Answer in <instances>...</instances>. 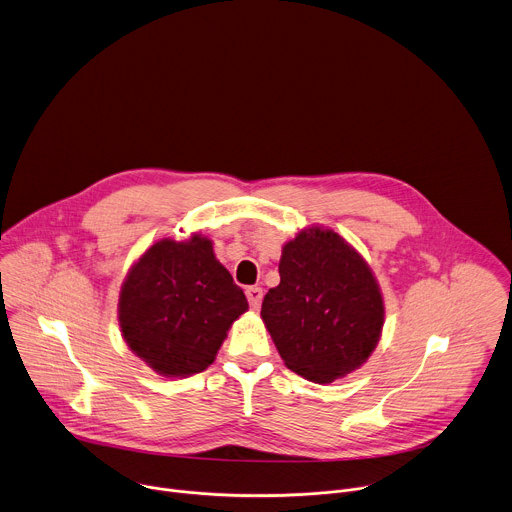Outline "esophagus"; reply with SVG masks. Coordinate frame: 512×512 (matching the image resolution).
Listing matches in <instances>:
<instances>
[{"mask_svg": "<svg viewBox=\"0 0 512 512\" xmlns=\"http://www.w3.org/2000/svg\"><path fill=\"white\" fill-rule=\"evenodd\" d=\"M245 295H247V301H249L251 309H259V305L263 301V289L261 287H249L245 291Z\"/></svg>", "mask_w": 512, "mask_h": 512, "instance_id": "34e87169", "label": "esophagus"}]
</instances>
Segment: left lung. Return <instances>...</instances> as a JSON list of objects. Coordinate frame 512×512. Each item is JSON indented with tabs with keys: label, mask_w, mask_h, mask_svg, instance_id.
Masks as SVG:
<instances>
[{
	"label": "left lung",
	"mask_w": 512,
	"mask_h": 512,
	"mask_svg": "<svg viewBox=\"0 0 512 512\" xmlns=\"http://www.w3.org/2000/svg\"><path fill=\"white\" fill-rule=\"evenodd\" d=\"M279 277L261 319L287 369L321 385L357 371L385 323L367 261L333 229L309 227L283 245Z\"/></svg>",
	"instance_id": "left-lung-1"
}]
</instances>
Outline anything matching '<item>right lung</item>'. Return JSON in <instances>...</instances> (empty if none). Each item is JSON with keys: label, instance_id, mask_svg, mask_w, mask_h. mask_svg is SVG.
Masks as SVG:
<instances>
[{"label": "right lung", "instance_id": "obj_1", "mask_svg": "<svg viewBox=\"0 0 512 512\" xmlns=\"http://www.w3.org/2000/svg\"><path fill=\"white\" fill-rule=\"evenodd\" d=\"M249 309L245 293L217 261L211 239H161L129 269L119 293L127 347L163 377H189L217 357L233 321Z\"/></svg>", "mask_w": 512, "mask_h": 512}]
</instances>
